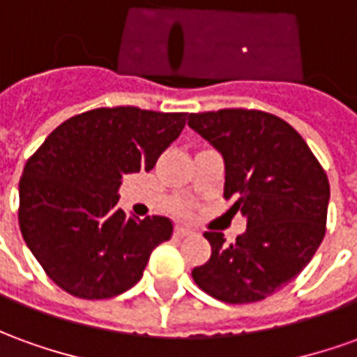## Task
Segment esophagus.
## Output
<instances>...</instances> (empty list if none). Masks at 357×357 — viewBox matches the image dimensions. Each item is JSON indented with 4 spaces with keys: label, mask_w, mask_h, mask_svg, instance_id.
Here are the masks:
<instances>
[{
    "label": "esophagus",
    "mask_w": 357,
    "mask_h": 357,
    "mask_svg": "<svg viewBox=\"0 0 357 357\" xmlns=\"http://www.w3.org/2000/svg\"><path fill=\"white\" fill-rule=\"evenodd\" d=\"M174 234H176V238H185V236L191 234V230H189V228H183V226H176Z\"/></svg>",
    "instance_id": "1"
}]
</instances>
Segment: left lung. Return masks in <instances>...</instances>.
<instances>
[{
    "instance_id": "1",
    "label": "left lung",
    "mask_w": 357,
    "mask_h": 357,
    "mask_svg": "<svg viewBox=\"0 0 357 357\" xmlns=\"http://www.w3.org/2000/svg\"><path fill=\"white\" fill-rule=\"evenodd\" d=\"M187 119L222 154L224 199L236 197L231 208L248 218L234 243L220 231H204L213 253L191 276L226 303L265 300L305 268L325 238V170L300 133L273 114L226 108Z\"/></svg>"
}]
</instances>
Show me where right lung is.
Masks as SVG:
<instances>
[{
  "instance_id": "right-lung-1",
  "label": "right lung",
  "mask_w": 357,
  "mask_h": 357,
  "mask_svg": "<svg viewBox=\"0 0 357 357\" xmlns=\"http://www.w3.org/2000/svg\"><path fill=\"white\" fill-rule=\"evenodd\" d=\"M187 114L135 106L96 108L56 127L26 160L19 181V226L50 278L83 300H106L135 286L166 216L139 220L118 206L121 179L153 170L185 127Z\"/></svg>"
}]
</instances>
